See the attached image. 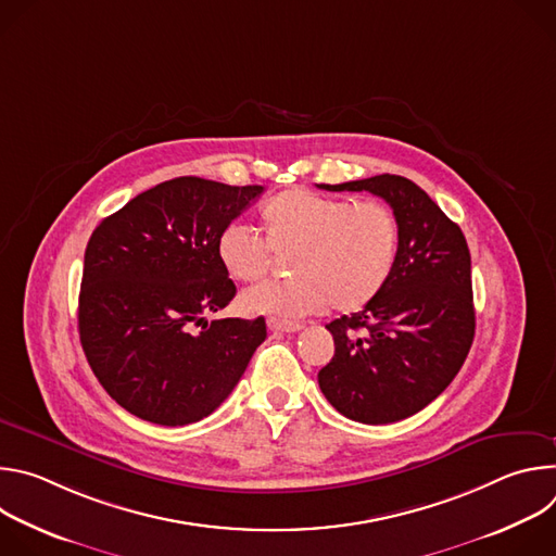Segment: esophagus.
<instances>
[{
  "label": "esophagus",
  "mask_w": 556,
  "mask_h": 556,
  "mask_svg": "<svg viewBox=\"0 0 556 556\" xmlns=\"http://www.w3.org/2000/svg\"><path fill=\"white\" fill-rule=\"evenodd\" d=\"M268 328L273 332H286V334H292V332H299L303 326L301 324H294V321H279V319H268Z\"/></svg>",
  "instance_id": "1"
}]
</instances>
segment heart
I'll use <instances>...</instances> for the list:
<instances>
[{"label":"heart","mask_w":556,"mask_h":556,"mask_svg":"<svg viewBox=\"0 0 556 556\" xmlns=\"http://www.w3.org/2000/svg\"><path fill=\"white\" fill-rule=\"evenodd\" d=\"M262 237L242 222L222 226L215 255L235 281H255L288 255L290 277L247 290L249 314L301 319L332 305L339 312L367 307L389 283L401 257V222L378 200L352 202L309 189H290L262 208Z\"/></svg>","instance_id":"1"}]
</instances>
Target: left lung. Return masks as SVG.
<instances>
[{
  "label": "left lung",
  "instance_id": "8db88e82",
  "mask_svg": "<svg viewBox=\"0 0 556 556\" xmlns=\"http://www.w3.org/2000/svg\"><path fill=\"white\" fill-rule=\"evenodd\" d=\"M324 189L382 198L401 222V257L367 307L326 326L334 356L319 371V387L350 420H405L451 384L475 337L464 232L403 176L382 174Z\"/></svg>",
  "mask_w": 556,
  "mask_h": 556
}]
</instances>
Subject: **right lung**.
<instances>
[{"label":"right lung","mask_w":556,"mask_h":556,"mask_svg":"<svg viewBox=\"0 0 556 556\" xmlns=\"http://www.w3.org/2000/svg\"><path fill=\"white\" fill-rule=\"evenodd\" d=\"M262 193L174 178L94 228L78 334L103 389L136 418L163 427L206 418L264 343V316L206 321L237 292L215 255L217 232Z\"/></svg>","instance_id":"obj_1"}]
</instances>
